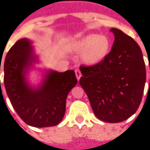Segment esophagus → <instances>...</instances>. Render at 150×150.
<instances>
[{"instance_id": "obj_1", "label": "esophagus", "mask_w": 150, "mask_h": 150, "mask_svg": "<svg viewBox=\"0 0 150 150\" xmlns=\"http://www.w3.org/2000/svg\"><path fill=\"white\" fill-rule=\"evenodd\" d=\"M75 75H76V78H77V79L78 80H79V79H80V77H81V72H80V71L79 70V69H76L75 71Z\"/></svg>"}]
</instances>
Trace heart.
Masks as SVG:
<instances>
[{"label": "heart", "mask_w": 150, "mask_h": 150, "mask_svg": "<svg viewBox=\"0 0 150 150\" xmlns=\"http://www.w3.org/2000/svg\"><path fill=\"white\" fill-rule=\"evenodd\" d=\"M110 41L106 35L89 34L78 40L72 45L73 50L83 51L82 59L86 64L96 65L107 55Z\"/></svg>", "instance_id": "obj_1"}]
</instances>
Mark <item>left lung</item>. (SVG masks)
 I'll return each mask as SVG.
<instances>
[{
    "label": "left lung",
    "mask_w": 150,
    "mask_h": 150,
    "mask_svg": "<svg viewBox=\"0 0 150 150\" xmlns=\"http://www.w3.org/2000/svg\"><path fill=\"white\" fill-rule=\"evenodd\" d=\"M110 31L115 35L110 52L97 64L79 67V84L97 119L119 122L134 115L141 104L146 71L138 44L117 28Z\"/></svg>",
    "instance_id": "1"
}]
</instances>
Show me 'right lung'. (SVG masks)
I'll return each mask as SVG.
<instances>
[{"label":"right lung","instance_id":"1","mask_svg":"<svg viewBox=\"0 0 150 150\" xmlns=\"http://www.w3.org/2000/svg\"><path fill=\"white\" fill-rule=\"evenodd\" d=\"M35 60L27 39H21L11 47L3 64L6 93L16 113L27 124L35 127L55 126L63 119L67 97L77 79L73 70L50 71L41 86L31 88L25 74Z\"/></svg>","mask_w":150,"mask_h":150}]
</instances>
